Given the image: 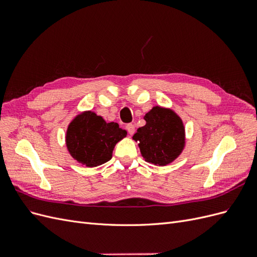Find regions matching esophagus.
<instances>
[{
    "mask_svg": "<svg viewBox=\"0 0 257 257\" xmlns=\"http://www.w3.org/2000/svg\"><path fill=\"white\" fill-rule=\"evenodd\" d=\"M126 130H127V132H128V134H130V135H133V134H134V132H135V126H134V124H132V123L127 124V125H126Z\"/></svg>",
    "mask_w": 257,
    "mask_h": 257,
    "instance_id": "34e87169",
    "label": "esophagus"
}]
</instances>
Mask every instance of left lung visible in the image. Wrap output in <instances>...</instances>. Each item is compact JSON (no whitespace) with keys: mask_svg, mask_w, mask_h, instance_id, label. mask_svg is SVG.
<instances>
[{"mask_svg":"<svg viewBox=\"0 0 257 257\" xmlns=\"http://www.w3.org/2000/svg\"><path fill=\"white\" fill-rule=\"evenodd\" d=\"M146 125L139 127L133 139L138 142L145 161L165 166L175 161L184 147L182 120L173 110L155 106L147 112Z\"/></svg>","mask_w":257,"mask_h":257,"instance_id":"8db88e82","label":"left lung"}]
</instances>
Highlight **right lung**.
Listing matches in <instances>:
<instances>
[{"mask_svg":"<svg viewBox=\"0 0 257 257\" xmlns=\"http://www.w3.org/2000/svg\"><path fill=\"white\" fill-rule=\"evenodd\" d=\"M125 136L126 131L118 123H107L102 116L87 111L77 115L68 125L66 146L75 160L94 167L109 161L115 144Z\"/></svg>","mask_w":257,"mask_h":257,"instance_id":"obj_1","label":"right lung"}]
</instances>
